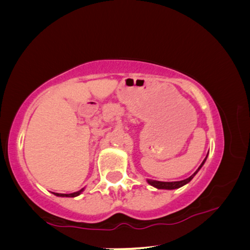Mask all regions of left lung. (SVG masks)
I'll use <instances>...</instances> for the list:
<instances>
[{"label":"left lung","instance_id":"obj_1","mask_svg":"<svg viewBox=\"0 0 250 250\" xmlns=\"http://www.w3.org/2000/svg\"><path fill=\"white\" fill-rule=\"evenodd\" d=\"M207 158V156H206ZM206 159L203 161V163L200 166V167L197 168V171L194 173V174H192L189 177H188V179H185L183 181H177V182H161V181H154V180H146L147 183H149L151 186H153V188H158V189H176V188H182V186H184L185 184L189 183V182L192 181V179L194 176L196 175V173L201 170V167L204 166Z\"/></svg>","mask_w":250,"mask_h":250}]
</instances>
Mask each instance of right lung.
<instances>
[{"instance_id":"obj_1","label":"right lung","mask_w":250,"mask_h":250,"mask_svg":"<svg viewBox=\"0 0 250 250\" xmlns=\"http://www.w3.org/2000/svg\"><path fill=\"white\" fill-rule=\"evenodd\" d=\"M83 189H84V188H82V189H80V191H78V192L70 193V194H61V193H53V194H54V195L61 196V197H76V196L80 195V194H82V193L83 192Z\"/></svg>"}]
</instances>
